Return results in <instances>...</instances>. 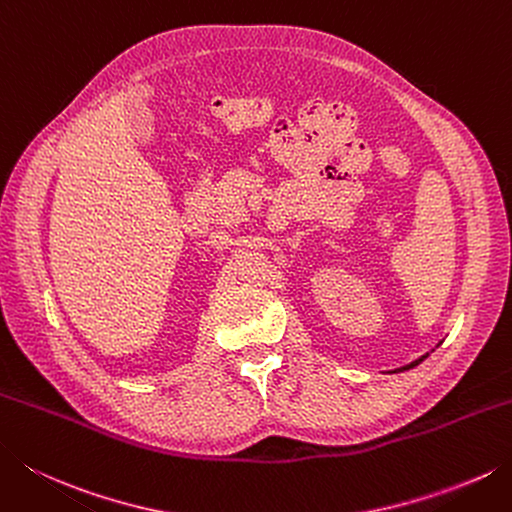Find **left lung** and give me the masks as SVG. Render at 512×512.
Instances as JSON below:
<instances>
[{
	"label": "left lung",
	"instance_id": "8db88e82",
	"mask_svg": "<svg viewBox=\"0 0 512 512\" xmlns=\"http://www.w3.org/2000/svg\"><path fill=\"white\" fill-rule=\"evenodd\" d=\"M426 357H428V355H422V357H419V359H415L413 364H406V366H402V368H399V370H408V368H413V366H417V364H422ZM395 373H397V370H395Z\"/></svg>",
	"mask_w": 512,
	"mask_h": 512
}]
</instances>
